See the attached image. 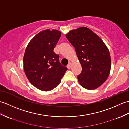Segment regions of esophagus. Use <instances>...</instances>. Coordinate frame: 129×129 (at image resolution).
I'll return each instance as SVG.
<instances>
[{
    "label": "esophagus",
    "instance_id": "obj_1",
    "mask_svg": "<svg viewBox=\"0 0 129 129\" xmlns=\"http://www.w3.org/2000/svg\"><path fill=\"white\" fill-rule=\"evenodd\" d=\"M71 67H72V63L69 62V64H68V65H67V68H68V69H70Z\"/></svg>",
    "mask_w": 129,
    "mask_h": 129
}]
</instances>
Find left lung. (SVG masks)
<instances>
[{"label": "left lung", "mask_w": 129, "mask_h": 129, "mask_svg": "<svg viewBox=\"0 0 129 129\" xmlns=\"http://www.w3.org/2000/svg\"><path fill=\"white\" fill-rule=\"evenodd\" d=\"M65 37L75 48L82 67L78 76L79 83L88 90L100 86L108 78L111 69L110 53L103 41L86 27L71 30Z\"/></svg>", "instance_id": "1"}]
</instances>
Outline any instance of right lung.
Instances as JSON below:
<instances>
[{
  "label": "right lung",
  "instance_id": "obj_1",
  "mask_svg": "<svg viewBox=\"0 0 129 129\" xmlns=\"http://www.w3.org/2000/svg\"><path fill=\"white\" fill-rule=\"evenodd\" d=\"M61 33L46 29L37 34L28 44L24 54V70L30 83L37 89L49 91L56 87L67 70L53 51Z\"/></svg>",
  "mask_w": 129,
  "mask_h": 129
}]
</instances>
